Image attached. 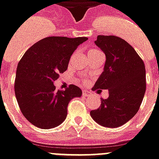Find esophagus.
Returning <instances> with one entry per match:
<instances>
[{
    "mask_svg": "<svg viewBox=\"0 0 159 159\" xmlns=\"http://www.w3.org/2000/svg\"><path fill=\"white\" fill-rule=\"evenodd\" d=\"M82 95H84V96H90L91 95V94L88 92L87 91H83V92H82Z\"/></svg>",
    "mask_w": 159,
    "mask_h": 159,
    "instance_id": "1",
    "label": "esophagus"
}]
</instances>
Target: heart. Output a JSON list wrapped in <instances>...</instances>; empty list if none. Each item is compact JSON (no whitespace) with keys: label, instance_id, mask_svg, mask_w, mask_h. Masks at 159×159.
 Instances as JSON below:
<instances>
[{"label":"heart","instance_id":"b5f03b06","mask_svg":"<svg viewBox=\"0 0 159 159\" xmlns=\"http://www.w3.org/2000/svg\"><path fill=\"white\" fill-rule=\"evenodd\" d=\"M95 51H97V50H89V52H95Z\"/></svg>","mask_w":159,"mask_h":159}]
</instances>
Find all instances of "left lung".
<instances>
[{"label":"left lung","mask_w":159,"mask_h":159,"mask_svg":"<svg viewBox=\"0 0 159 159\" xmlns=\"http://www.w3.org/2000/svg\"><path fill=\"white\" fill-rule=\"evenodd\" d=\"M95 44L105 54L104 71L95 89L109 91L99 109L91 111L98 124L115 128L131 120L139 110L145 90V67L132 46L115 36L99 35Z\"/></svg>","instance_id":"8db88e82"}]
</instances>
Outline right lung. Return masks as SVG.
<instances>
[{"mask_svg":"<svg viewBox=\"0 0 159 159\" xmlns=\"http://www.w3.org/2000/svg\"><path fill=\"white\" fill-rule=\"evenodd\" d=\"M87 37H49L28 49L18 64L15 91L17 101L28 122L42 129L59 126L66 119L68 104L82 91L70 85L55 91L54 82L68 68L77 46Z\"/></svg>","mask_w":159,"mask_h":159,"instance_id":"1","label":"right lung"}]
</instances>
